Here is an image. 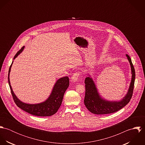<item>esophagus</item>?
<instances>
[{"instance_id": "esophagus-1", "label": "esophagus", "mask_w": 145, "mask_h": 145, "mask_svg": "<svg viewBox=\"0 0 145 145\" xmlns=\"http://www.w3.org/2000/svg\"><path fill=\"white\" fill-rule=\"evenodd\" d=\"M80 72L79 71H77V72H75L74 75H72V78H71V80L72 82H75L77 81V80L78 79L79 77L80 76Z\"/></svg>"}]
</instances>
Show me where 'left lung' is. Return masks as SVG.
Masks as SVG:
<instances>
[{"label":"left lung","instance_id":"1","mask_svg":"<svg viewBox=\"0 0 145 145\" xmlns=\"http://www.w3.org/2000/svg\"><path fill=\"white\" fill-rule=\"evenodd\" d=\"M129 62L132 79L127 93L122 100L120 101H108L104 99L99 95L95 84L89 74L85 78V95L84 98V104L86 108L92 113L95 114H106L113 113L117 112L130 101L134 88L135 80V70L130 57L126 55Z\"/></svg>","mask_w":145,"mask_h":145}]
</instances>
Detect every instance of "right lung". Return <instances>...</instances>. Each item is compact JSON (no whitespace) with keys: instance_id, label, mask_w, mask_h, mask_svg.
<instances>
[{"instance_id":"right-lung-1","label":"right lung","mask_w":145,"mask_h":145,"mask_svg":"<svg viewBox=\"0 0 145 145\" xmlns=\"http://www.w3.org/2000/svg\"><path fill=\"white\" fill-rule=\"evenodd\" d=\"M24 47V46L22 47L21 50L17 52V53L14 56L13 60H14L23 51ZM13 62V61L9 69L8 83L13 100L16 105L19 108H20L21 109L33 116L39 117H47L51 116L55 114L61 105L64 93L69 86V78L67 76H65L57 80L53 88L51 94L47 98V99L44 102L40 103L33 104L25 103L22 102L16 97L10 85L9 74Z\"/></svg>"}]
</instances>
